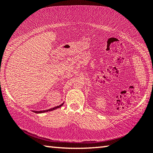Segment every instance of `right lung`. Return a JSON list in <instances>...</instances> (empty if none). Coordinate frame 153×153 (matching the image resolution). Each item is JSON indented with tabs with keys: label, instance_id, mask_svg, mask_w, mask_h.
I'll return each mask as SVG.
<instances>
[{
	"label": "right lung",
	"instance_id": "right-lung-1",
	"mask_svg": "<svg viewBox=\"0 0 153 153\" xmlns=\"http://www.w3.org/2000/svg\"><path fill=\"white\" fill-rule=\"evenodd\" d=\"M63 105V104H61V105H60L57 106V107H53V108H50V109H48V110L40 111H33V112H34V113H41L47 112V111H53V110H55V109H56V108H59V107H61V106Z\"/></svg>",
	"mask_w": 153,
	"mask_h": 153
}]
</instances>
